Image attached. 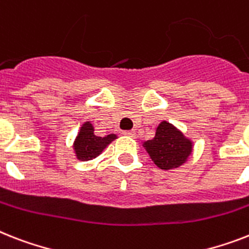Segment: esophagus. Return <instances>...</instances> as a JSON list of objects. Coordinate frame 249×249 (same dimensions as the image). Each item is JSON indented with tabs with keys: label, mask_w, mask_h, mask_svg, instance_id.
<instances>
[{
	"label": "esophagus",
	"mask_w": 249,
	"mask_h": 249,
	"mask_svg": "<svg viewBox=\"0 0 249 249\" xmlns=\"http://www.w3.org/2000/svg\"><path fill=\"white\" fill-rule=\"evenodd\" d=\"M125 135H129V137H135V131L134 130H126L124 131Z\"/></svg>",
	"instance_id": "1"
}]
</instances>
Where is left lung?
<instances>
[{
    "label": "left lung",
    "mask_w": 249,
    "mask_h": 249,
    "mask_svg": "<svg viewBox=\"0 0 249 249\" xmlns=\"http://www.w3.org/2000/svg\"><path fill=\"white\" fill-rule=\"evenodd\" d=\"M152 161L162 170L181 166L192 153V142L167 121L157 126L156 135L143 144Z\"/></svg>",
    "instance_id": "8db88e82"
}]
</instances>
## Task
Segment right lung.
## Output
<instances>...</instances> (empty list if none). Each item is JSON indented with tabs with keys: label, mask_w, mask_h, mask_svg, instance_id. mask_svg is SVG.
<instances>
[{
	"label": "right lung",
	"mask_w": 249,
	"mask_h": 249,
	"mask_svg": "<svg viewBox=\"0 0 249 249\" xmlns=\"http://www.w3.org/2000/svg\"><path fill=\"white\" fill-rule=\"evenodd\" d=\"M94 129L89 121H87L82 125L79 130L78 137L74 142V151H75L76 159L80 161H89L94 159L110 144L116 135L108 134L106 137H97L94 135Z\"/></svg>",
	"instance_id": "1"
}]
</instances>
